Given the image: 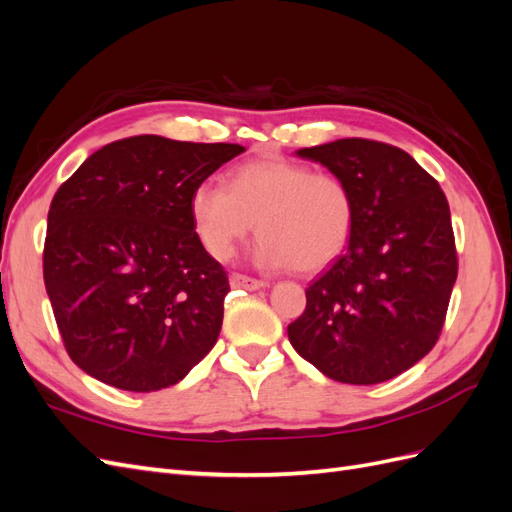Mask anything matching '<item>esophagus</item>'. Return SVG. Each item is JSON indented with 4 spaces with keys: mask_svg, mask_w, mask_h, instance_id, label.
Listing matches in <instances>:
<instances>
[{
    "mask_svg": "<svg viewBox=\"0 0 512 512\" xmlns=\"http://www.w3.org/2000/svg\"><path fill=\"white\" fill-rule=\"evenodd\" d=\"M230 286L232 288H245V290H258V288H265L267 282L256 280V277L243 275V273H232L230 275Z\"/></svg>",
    "mask_w": 512,
    "mask_h": 512,
    "instance_id": "obj_1",
    "label": "esophagus"
}]
</instances>
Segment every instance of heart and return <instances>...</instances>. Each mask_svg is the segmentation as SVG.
I'll list each match as a JSON object with an SVG mask.
<instances>
[{
	"label": "heart",
	"instance_id": "b5f03b06",
	"mask_svg": "<svg viewBox=\"0 0 512 512\" xmlns=\"http://www.w3.org/2000/svg\"><path fill=\"white\" fill-rule=\"evenodd\" d=\"M198 241L218 260L256 228L260 265L320 271L342 254L356 224L350 185L331 170H312L288 158H258L232 170L230 188L203 179L190 194Z\"/></svg>",
	"mask_w": 512,
	"mask_h": 512
}]
</instances>
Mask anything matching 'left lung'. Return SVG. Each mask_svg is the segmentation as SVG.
Returning <instances> with one entry per match:
<instances>
[{"label":"left lung","mask_w":512,"mask_h":512,"mask_svg":"<svg viewBox=\"0 0 512 512\" xmlns=\"http://www.w3.org/2000/svg\"><path fill=\"white\" fill-rule=\"evenodd\" d=\"M297 153L350 185L356 224L348 252L305 290L290 344L337 382L391 380L421 361L444 327L457 280L446 196L410 153L369 138Z\"/></svg>","instance_id":"left-lung-1"}]
</instances>
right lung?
I'll return each instance as SVG.
<instances>
[{
    "label": "right lung",
    "mask_w": 512,
    "mask_h": 512,
    "mask_svg": "<svg viewBox=\"0 0 512 512\" xmlns=\"http://www.w3.org/2000/svg\"><path fill=\"white\" fill-rule=\"evenodd\" d=\"M245 147L156 134L98 149L59 185L42 269L70 359L115 389L173 386L218 342L228 275L198 241L196 183Z\"/></svg>",
    "instance_id": "add662e5"
}]
</instances>
